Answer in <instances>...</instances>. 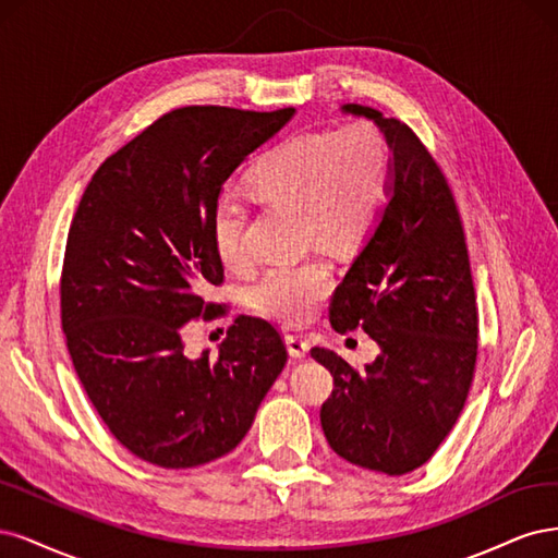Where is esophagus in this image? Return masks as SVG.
I'll return each mask as SVG.
<instances>
[{
	"label": "esophagus",
	"mask_w": 558,
	"mask_h": 558,
	"mask_svg": "<svg viewBox=\"0 0 558 558\" xmlns=\"http://www.w3.org/2000/svg\"><path fill=\"white\" fill-rule=\"evenodd\" d=\"M287 350H290V354L296 356V359L305 356V354H308V350H311L308 338H303L299 333H290V336H287Z\"/></svg>",
	"instance_id": "obj_1"
}]
</instances>
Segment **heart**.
<instances>
[{
	"mask_svg": "<svg viewBox=\"0 0 558 558\" xmlns=\"http://www.w3.org/2000/svg\"><path fill=\"white\" fill-rule=\"evenodd\" d=\"M393 159L389 141L371 122L340 130L305 132L280 141L247 173L250 194L266 208L299 210L303 236L340 255L362 243L380 218L391 190ZM250 208L220 196L210 213V239L231 271L255 262L247 241ZM327 262L276 264L250 292L255 311L282 325H305L331 292Z\"/></svg>",
	"mask_w": 558,
	"mask_h": 558,
	"instance_id": "1",
	"label": "heart"
}]
</instances>
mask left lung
Listing matches in <instances>:
<instances>
[{
    "label": "left lung",
    "mask_w": 558,
    "mask_h": 558,
    "mask_svg": "<svg viewBox=\"0 0 558 558\" xmlns=\"http://www.w3.org/2000/svg\"><path fill=\"white\" fill-rule=\"evenodd\" d=\"M393 153L389 204L329 305L340 333L364 329L380 356L364 371L333 350L311 354L333 375L322 430L338 457L405 475L434 457L457 424L475 375L477 305L461 215L434 155L397 118L371 106Z\"/></svg>",
    "instance_id": "obj_1"
}]
</instances>
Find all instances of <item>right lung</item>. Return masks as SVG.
Listing matches in <instances>:
<instances>
[{"mask_svg":"<svg viewBox=\"0 0 558 558\" xmlns=\"http://www.w3.org/2000/svg\"><path fill=\"white\" fill-rule=\"evenodd\" d=\"M294 116L183 106L104 159L69 227L60 315L78 380L116 440L159 469L225 457L287 364L280 331L239 315L218 356L185 354L225 282L210 213L231 171Z\"/></svg>","mask_w":558,"mask_h":558,"instance_id":"add662e5","label":"right lung"}]
</instances>
